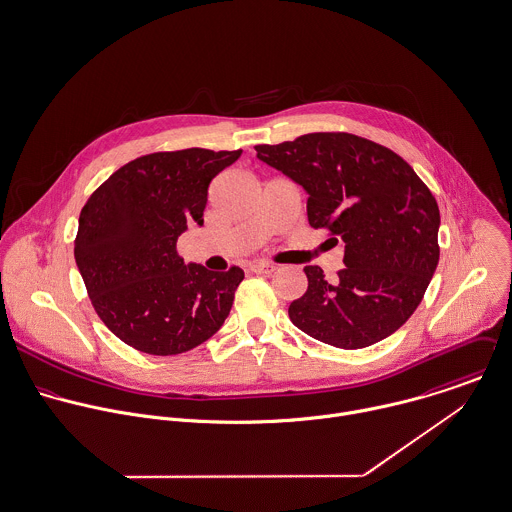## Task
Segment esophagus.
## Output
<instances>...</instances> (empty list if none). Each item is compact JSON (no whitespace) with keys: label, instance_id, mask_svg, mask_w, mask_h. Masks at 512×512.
I'll use <instances>...</instances> for the list:
<instances>
[{"label":"esophagus","instance_id":"esophagus-1","mask_svg":"<svg viewBox=\"0 0 512 512\" xmlns=\"http://www.w3.org/2000/svg\"><path fill=\"white\" fill-rule=\"evenodd\" d=\"M275 269H277V267L271 265V263H251V265H249V271H253V273H257V275H271Z\"/></svg>","mask_w":512,"mask_h":512}]
</instances>
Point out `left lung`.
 Listing matches in <instances>:
<instances>
[{
	"mask_svg": "<svg viewBox=\"0 0 512 512\" xmlns=\"http://www.w3.org/2000/svg\"><path fill=\"white\" fill-rule=\"evenodd\" d=\"M257 158L303 186L310 227L344 243L328 283L307 265V293L289 316L308 336L346 350L394 334L419 307L439 261V207L408 162L348 132H312L255 146Z\"/></svg>",
	"mask_w": 512,
	"mask_h": 512,
	"instance_id": "1",
	"label": "left lung"
}]
</instances>
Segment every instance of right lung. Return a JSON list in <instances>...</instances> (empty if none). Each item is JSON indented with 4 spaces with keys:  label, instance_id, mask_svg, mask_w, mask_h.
<instances>
[{
    "label": "right lung",
    "instance_id": "obj_1",
    "mask_svg": "<svg viewBox=\"0 0 512 512\" xmlns=\"http://www.w3.org/2000/svg\"><path fill=\"white\" fill-rule=\"evenodd\" d=\"M241 150L154 152L118 168L81 209L75 261L91 303L128 346L172 356L225 322L243 271H207L176 251L188 223L204 225L211 180Z\"/></svg>",
    "mask_w": 512,
    "mask_h": 512
}]
</instances>
